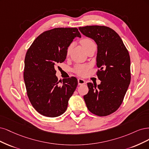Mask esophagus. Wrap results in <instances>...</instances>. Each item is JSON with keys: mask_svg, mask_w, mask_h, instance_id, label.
Wrapping results in <instances>:
<instances>
[{"mask_svg": "<svg viewBox=\"0 0 149 149\" xmlns=\"http://www.w3.org/2000/svg\"><path fill=\"white\" fill-rule=\"evenodd\" d=\"M86 83V81L85 80L82 79H78V84L79 85H84Z\"/></svg>", "mask_w": 149, "mask_h": 149, "instance_id": "esophagus-1", "label": "esophagus"}]
</instances>
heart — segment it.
<instances>
[{
  "instance_id": "b5f03b06",
  "label": "heart",
  "mask_w": 149,
  "mask_h": 149,
  "mask_svg": "<svg viewBox=\"0 0 149 149\" xmlns=\"http://www.w3.org/2000/svg\"><path fill=\"white\" fill-rule=\"evenodd\" d=\"M80 43L81 46H83L84 48L86 50L90 46L94 45V42L90 39V38H84V39L80 41ZM72 45H70L67 49V55H69L71 51ZM88 69V66L87 65H80L77 67L75 69V72L79 75H84Z\"/></svg>"
}]
</instances>
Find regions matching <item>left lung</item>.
Instances as JSON below:
<instances>
[{
    "label": "left lung",
    "mask_w": 149,
    "mask_h": 149,
    "mask_svg": "<svg viewBox=\"0 0 149 149\" xmlns=\"http://www.w3.org/2000/svg\"><path fill=\"white\" fill-rule=\"evenodd\" d=\"M84 35L97 45V75L100 84L87 83L88 92L84 96L89 111L100 116L116 111L121 104L131 81V61L121 38L104 26L79 27Z\"/></svg>",
    "instance_id": "left-lung-1"
}]
</instances>
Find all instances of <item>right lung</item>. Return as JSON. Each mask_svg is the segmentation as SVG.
<instances>
[{
    "label": "right lung",
    "mask_w": 149,
    "mask_h": 149,
    "mask_svg": "<svg viewBox=\"0 0 149 149\" xmlns=\"http://www.w3.org/2000/svg\"><path fill=\"white\" fill-rule=\"evenodd\" d=\"M76 37L81 38L76 28H54L38 36L26 52L23 78L27 95L43 116L54 118L63 114L77 86L74 77L59 81L55 70L66 59L68 47Z\"/></svg>",
    "instance_id": "right-lung-1"
}]
</instances>
